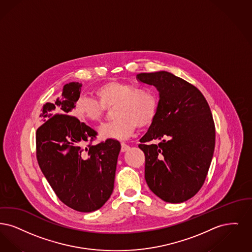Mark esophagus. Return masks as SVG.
Instances as JSON below:
<instances>
[{"instance_id": "1", "label": "esophagus", "mask_w": 252, "mask_h": 252, "mask_svg": "<svg viewBox=\"0 0 252 252\" xmlns=\"http://www.w3.org/2000/svg\"><path fill=\"white\" fill-rule=\"evenodd\" d=\"M129 149H130V146H128V145L125 144V143H121V152H122V153L127 152Z\"/></svg>"}]
</instances>
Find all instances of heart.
Here are the masks:
<instances>
[{"instance_id":"b5f03b06","label":"heart","mask_w":252,"mask_h":252,"mask_svg":"<svg viewBox=\"0 0 252 252\" xmlns=\"http://www.w3.org/2000/svg\"><path fill=\"white\" fill-rule=\"evenodd\" d=\"M95 98H78L73 115L88 123L100 121L104 110L113 108L114 121L101 125L98 133L102 138L124 140L136 127L146 128L153 124L158 108L159 97L153 88H139L127 83L112 81L94 90Z\"/></svg>"}]
</instances>
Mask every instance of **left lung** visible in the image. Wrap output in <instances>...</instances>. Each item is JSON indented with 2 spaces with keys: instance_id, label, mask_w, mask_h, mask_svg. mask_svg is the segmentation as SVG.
Segmentation results:
<instances>
[{
  "instance_id": "1",
  "label": "left lung",
  "mask_w": 252,
  "mask_h": 252,
  "mask_svg": "<svg viewBox=\"0 0 252 252\" xmlns=\"http://www.w3.org/2000/svg\"><path fill=\"white\" fill-rule=\"evenodd\" d=\"M159 92V108L138 147L145 154V180L165 202L181 203L203 186L214 155L216 131L201 92L167 71L137 74ZM159 140L158 145L148 144Z\"/></svg>"
}]
</instances>
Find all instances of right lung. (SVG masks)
Segmentation results:
<instances>
[{
	"label": "right lung",
	"mask_w": 252,
	"mask_h": 252,
	"mask_svg": "<svg viewBox=\"0 0 252 252\" xmlns=\"http://www.w3.org/2000/svg\"><path fill=\"white\" fill-rule=\"evenodd\" d=\"M82 84L71 82L54 103L43 105L36 130L39 167L58 198L66 206L90 213L103 206L114 189L121 144L114 139L88 145L97 132L68 116L80 98Z\"/></svg>",
	"instance_id": "add662e5"
}]
</instances>
